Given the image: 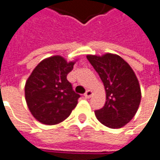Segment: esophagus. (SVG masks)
Here are the masks:
<instances>
[{
  "instance_id": "esophagus-1",
  "label": "esophagus",
  "mask_w": 160,
  "mask_h": 160,
  "mask_svg": "<svg viewBox=\"0 0 160 160\" xmlns=\"http://www.w3.org/2000/svg\"><path fill=\"white\" fill-rule=\"evenodd\" d=\"M91 95H92V91H91V90H89V89H88V90L85 92V94H84V97H85L86 99H89V98H90V97H91Z\"/></svg>"
}]
</instances>
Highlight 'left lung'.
<instances>
[{"label":"left lung","mask_w":160,"mask_h":160,"mask_svg":"<svg viewBox=\"0 0 160 160\" xmlns=\"http://www.w3.org/2000/svg\"><path fill=\"white\" fill-rule=\"evenodd\" d=\"M88 61L98 72L106 90V103L95 110L100 123L119 128L128 123L138 108L141 92L131 67L121 57L111 53L88 55Z\"/></svg>","instance_id":"left-lung-1"}]
</instances>
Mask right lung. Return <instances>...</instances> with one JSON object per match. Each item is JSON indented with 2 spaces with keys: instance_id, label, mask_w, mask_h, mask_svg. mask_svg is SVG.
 I'll list each match as a JSON object with an SVG mask.
<instances>
[{
  "instance_id": "obj_1",
  "label": "right lung",
  "mask_w": 160,
  "mask_h": 160,
  "mask_svg": "<svg viewBox=\"0 0 160 160\" xmlns=\"http://www.w3.org/2000/svg\"><path fill=\"white\" fill-rule=\"evenodd\" d=\"M74 62L61 56L41 61L25 84V99L32 116L46 125L58 124L71 115L78 104L76 93L67 75Z\"/></svg>"
}]
</instances>
